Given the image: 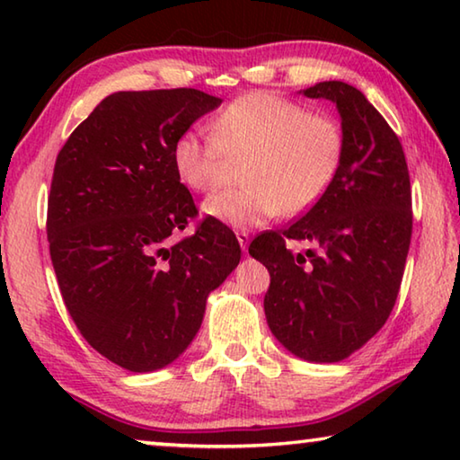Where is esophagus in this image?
<instances>
[{
    "mask_svg": "<svg viewBox=\"0 0 460 460\" xmlns=\"http://www.w3.org/2000/svg\"><path fill=\"white\" fill-rule=\"evenodd\" d=\"M237 241L243 252H247V245H249V233L247 231H237Z\"/></svg>",
    "mask_w": 460,
    "mask_h": 460,
    "instance_id": "obj_1",
    "label": "esophagus"
}]
</instances>
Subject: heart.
<instances>
[{
	"instance_id": "b5f03b06",
	"label": "heart",
	"mask_w": 460,
	"mask_h": 460,
	"mask_svg": "<svg viewBox=\"0 0 460 460\" xmlns=\"http://www.w3.org/2000/svg\"><path fill=\"white\" fill-rule=\"evenodd\" d=\"M347 154L342 123L278 93L237 97L213 121V134L184 131L172 162L184 186L211 194L227 182L235 162L247 160L243 182L205 202V213L239 229L278 215L298 217L321 202L337 181Z\"/></svg>"
}]
</instances>
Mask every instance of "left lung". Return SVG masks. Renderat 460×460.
I'll list each match as a JSON object with an SVG mask.
<instances>
[{"label": "left lung", "instance_id": "8db88e82", "mask_svg": "<svg viewBox=\"0 0 460 460\" xmlns=\"http://www.w3.org/2000/svg\"><path fill=\"white\" fill-rule=\"evenodd\" d=\"M310 99L337 103L347 154L314 208L266 231L249 255L270 271L263 308L270 331L306 361L337 363L361 349L392 314L411 239V189L395 131L359 89L324 81ZM288 240L314 245L292 254Z\"/></svg>", "mask_w": 460, "mask_h": 460}]
</instances>
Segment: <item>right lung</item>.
Here are the masks:
<instances>
[{
    "instance_id": "obj_1",
    "label": "right lung",
    "mask_w": 460,
    "mask_h": 460,
    "mask_svg": "<svg viewBox=\"0 0 460 460\" xmlns=\"http://www.w3.org/2000/svg\"><path fill=\"white\" fill-rule=\"evenodd\" d=\"M221 105L197 89L119 91L76 128L54 164L46 235L68 314L84 341L136 373L190 345L207 296L241 260L227 225L199 215L172 147Z\"/></svg>"
}]
</instances>
